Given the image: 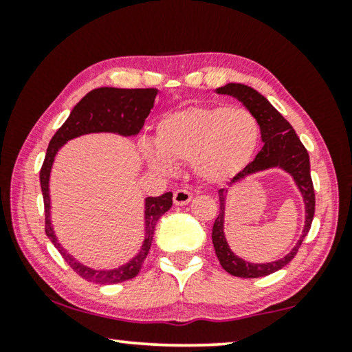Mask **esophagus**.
<instances>
[{"instance_id":"1","label":"esophagus","mask_w":352,"mask_h":352,"mask_svg":"<svg viewBox=\"0 0 352 352\" xmlns=\"http://www.w3.org/2000/svg\"><path fill=\"white\" fill-rule=\"evenodd\" d=\"M190 200H192V194L186 189H177L175 192V195H173V201H175V205H177V206L187 205Z\"/></svg>"}]
</instances>
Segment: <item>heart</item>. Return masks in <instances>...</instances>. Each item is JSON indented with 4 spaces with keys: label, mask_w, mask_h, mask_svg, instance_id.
I'll return each instance as SVG.
<instances>
[{
    "label": "heart",
    "mask_w": 352,
    "mask_h": 352,
    "mask_svg": "<svg viewBox=\"0 0 352 352\" xmlns=\"http://www.w3.org/2000/svg\"><path fill=\"white\" fill-rule=\"evenodd\" d=\"M259 123L247 109L192 105L163 117L157 124L155 147L144 146L152 170L170 175L176 163L192 162L200 181L223 184L248 166L259 142Z\"/></svg>",
    "instance_id": "b5f03b06"
}]
</instances>
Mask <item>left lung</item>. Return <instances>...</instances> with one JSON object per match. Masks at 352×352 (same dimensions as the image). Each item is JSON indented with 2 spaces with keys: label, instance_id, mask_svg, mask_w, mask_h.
Returning a JSON list of instances; mask_svg holds the SVG:
<instances>
[{
  "label": "left lung",
  "instance_id": "1",
  "mask_svg": "<svg viewBox=\"0 0 352 352\" xmlns=\"http://www.w3.org/2000/svg\"><path fill=\"white\" fill-rule=\"evenodd\" d=\"M216 93L232 96V98L240 100V102L256 117L259 129H261V139L264 142V146L261 151H259L256 158L229 182V187L243 181L245 177L256 175V173L278 168V170L285 171L292 176V179L295 181L298 190H300V194L302 197V201H305V229H302L300 240H298L295 247L290 250V253L285 254V256L280 259H277V261L250 263L237 256V254L230 250L228 240H226L224 218L226 200H228L229 189L219 190V214L213 224L211 240H213L216 256H218L221 266H223L226 272L232 274L235 277H264L278 271V269H282L283 266H287V264L295 258L298 248L301 247L302 240H305L311 229L316 210V195L314 186H312L311 179L309 153H307L305 146L301 144L300 138L296 136L292 124L288 123L287 120L282 117L280 112H278L263 94H259L256 89L250 88L247 85L228 83L226 86H221V88L216 89Z\"/></svg>",
  "mask_w": 352,
  "mask_h": 352
}]
</instances>
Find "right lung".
<instances>
[{
	"instance_id": "obj_1",
	"label": "right lung",
	"mask_w": 352,
	"mask_h": 352,
	"mask_svg": "<svg viewBox=\"0 0 352 352\" xmlns=\"http://www.w3.org/2000/svg\"><path fill=\"white\" fill-rule=\"evenodd\" d=\"M158 94L155 88L146 89H123V88H98L89 91L78 104L72 109L69 118L57 129L52 136L50 147L46 151L45 162L40 171V184L45 200V230L52 245L59 250L67 264L83 277L85 280L109 285L120 283L136 277L141 269L144 259L147 258L151 250L153 232H155L157 221L171 208L173 194L166 192L160 197H147L144 200V240L138 254L128 263L113 269H93L78 259L72 256L59 243L56 237L54 228L51 221V195H50V177L54 165V158L60 147L70 139L80 138L91 133H113L120 136H136L146 123V118L153 109V102Z\"/></svg>"
}]
</instances>
